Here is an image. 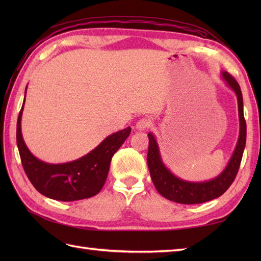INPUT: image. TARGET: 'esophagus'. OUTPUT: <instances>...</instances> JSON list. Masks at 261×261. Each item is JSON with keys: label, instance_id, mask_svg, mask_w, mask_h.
Instances as JSON below:
<instances>
[{"label": "esophagus", "instance_id": "esophagus-1", "mask_svg": "<svg viewBox=\"0 0 261 261\" xmlns=\"http://www.w3.org/2000/svg\"><path fill=\"white\" fill-rule=\"evenodd\" d=\"M150 125H151V123H150V121H149L148 119H140L139 121H137L136 129L137 130H146Z\"/></svg>", "mask_w": 261, "mask_h": 261}]
</instances>
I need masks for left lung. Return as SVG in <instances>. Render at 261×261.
<instances>
[{
  "instance_id": "8db88e82",
  "label": "left lung",
  "mask_w": 261,
  "mask_h": 261,
  "mask_svg": "<svg viewBox=\"0 0 261 261\" xmlns=\"http://www.w3.org/2000/svg\"><path fill=\"white\" fill-rule=\"evenodd\" d=\"M223 80L232 90L238 98V111H239L240 134L238 139L234 152L225 169L214 179L201 182L182 180L173 175L164 165L159 153L158 143L152 134H148L149 148L147 154V163L154 187L160 195L169 201L180 204H199L208 202L222 195L231 186L239 170L243 150L246 147L247 125L243 115V99L240 85L229 73L223 71Z\"/></svg>"
}]
</instances>
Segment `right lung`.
Wrapping results in <instances>:
<instances>
[{
    "instance_id": "add662e5",
    "label": "right lung",
    "mask_w": 261,
    "mask_h": 261,
    "mask_svg": "<svg viewBox=\"0 0 261 261\" xmlns=\"http://www.w3.org/2000/svg\"><path fill=\"white\" fill-rule=\"evenodd\" d=\"M23 104L16 122V143L22 166L36 190L49 198L71 202L92 197L102 190L109 174L111 159L129 137L131 127L115 132L91 152L74 162L47 164L37 159L27 148L21 134Z\"/></svg>"
}]
</instances>
